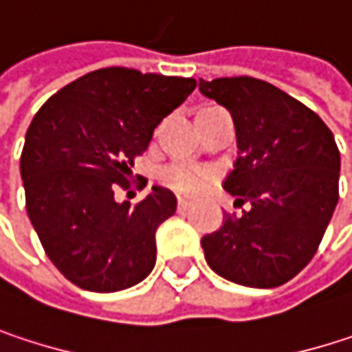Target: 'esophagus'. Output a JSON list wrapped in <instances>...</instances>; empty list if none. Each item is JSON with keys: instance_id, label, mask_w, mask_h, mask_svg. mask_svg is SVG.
<instances>
[{"instance_id": "esophagus-1", "label": "esophagus", "mask_w": 352, "mask_h": 352, "mask_svg": "<svg viewBox=\"0 0 352 352\" xmlns=\"http://www.w3.org/2000/svg\"><path fill=\"white\" fill-rule=\"evenodd\" d=\"M177 208H179V212H183V210L191 208V201L185 199V197H179V199H177Z\"/></svg>"}]
</instances>
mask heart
<instances>
[{
	"label": "heart",
	"instance_id": "heart-1",
	"mask_svg": "<svg viewBox=\"0 0 352 352\" xmlns=\"http://www.w3.org/2000/svg\"><path fill=\"white\" fill-rule=\"evenodd\" d=\"M210 175L212 173L208 169H201L189 163H171L161 171L159 179L165 187L173 189L177 193L193 195L204 187V183L210 179Z\"/></svg>",
	"mask_w": 352,
	"mask_h": 352
}]
</instances>
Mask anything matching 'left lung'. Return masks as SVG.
<instances>
[{"label": "left lung", "mask_w": 352, "mask_h": 352, "mask_svg": "<svg viewBox=\"0 0 352 352\" xmlns=\"http://www.w3.org/2000/svg\"><path fill=\"white\" fill-rule=\"evenodd\" d=\"M234 120L239 159L222 187L248 201L201 239L208 265L246 287H277L316 254L338 201L340 153L316 111L254 77L199 79Z\"/></svg>", "instance_id": "obj_1"}]
</instances>
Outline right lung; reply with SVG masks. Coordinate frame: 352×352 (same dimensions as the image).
Here are the masks:
<instances>
[{"instance_id": "obj_1", "label": "right lung", "mask_w": 352, "mask_h": 352, "mask_svg": "<svg viewBox=\"0 0 352 352\" xmlns=\"http://www.w3.org/2000/svg\"><path fill=\"white\" fill-rule=\"evenodd\" d=\"M195 85L107 67L65 85L36 111L20 157L26 210L44 252L77 287L111 294L153 271L155 232L175 214L177 197L155 185L132 206L113 193L130 187L134 159Z\"/></svg>"}]
</instances>
